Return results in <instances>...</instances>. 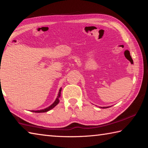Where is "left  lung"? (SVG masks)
<instances>
[{
  "mask_svg": "<svg viewBox=\"0 0 148 148\" xmlns=\"http://www.w3.org/2000/svg\"><path fill=\"white\" fill-rule=\"evenodd\" d=\"M108 107H109V106H108V107H103V108L101 107V108H108Z\"/></svg>",
  "mask_w": 148,
  "mask_h": 148,
  "instance_id": "obj_1",
  "label": "left lung"
}]
</instances>
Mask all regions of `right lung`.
<instances>
[{
  "instance_id": "right-lung-1",
  "label": "right lung",
  "mask_w": 148,
  "mask_h": 148,
  "mask_svg": "<svg viewBox=\"0 0 148 148\" xmlns=\"http://www.w3.org/2000/svg\"><path fill=\"white\" fill-rule=\"evenodd\" d=\"M61 88L60 89V90H59V92L58 93V96H57V98L56 99V100L51 105H50L49 107H47V108H46L43 109V110H32V112H36V113H43V112H46L47 111H49V110H50L53 109L55 106H57V105L59 104V97H61Z\"/></svg>"
}]
</instances>
